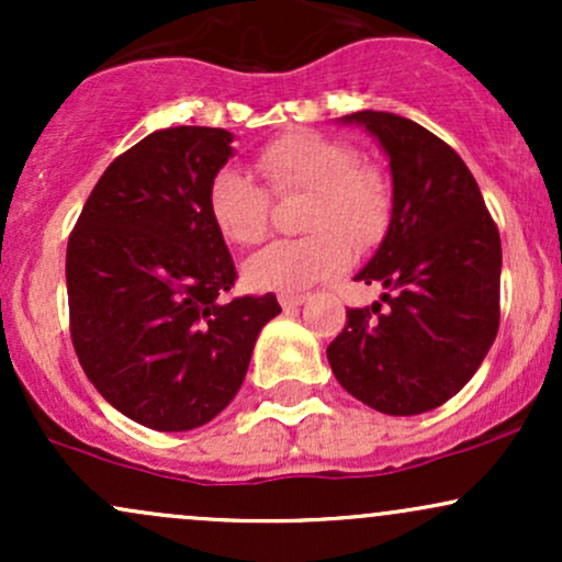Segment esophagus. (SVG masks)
Returning <instances> with one entry per match:
<instances>
[{
  "label": "esophagus",
  "mask_w": 562,
  "mask_h": 562,
  "mask_svg": "<svg viewBox=\"0 0 562 562\" xmlns=\"http://www.w3.org/2000/svg\"><path fill=\"white\" fill-rule=\"evenodd\" d=\"M306 299H308L306 293H280L282 308H299L301 303H306Z\"/></svg>",
  "instance_id": "1"
}]
</instances>
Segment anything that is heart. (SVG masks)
<instances>
[{
  "mask_svg": "<svg viewBox=\"0 0 562 562\" xmlns=\"http://www.w3.org/2000/svg\"><path fill=\"white\" fill-rule=\"evenodd\" d=\"M274 192L308 190L303 229L295 240H277L243 263V277L256 290H301L344 272L351 243L372 245L391 218V192L375 169L359 164L344 139L295 132L269 142L256 158ZM267 187L248 171L224 166L211 177L209 214L229 243L254 245L269 229Z\"/></svg>",
  "mask_w": 562,
  "mask_h": 562,
  "instance_id": "b5f03b06",
  "label": "heart"
}]
</instances>
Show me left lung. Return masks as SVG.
<instances>
[{
    "instance_id": "8db88e82",
    "label": "left lung",
    "mask_w": 562,
    "mask_h": 562,
    "mask_svg": "<svg viewBox=\"0 0 562 562\" xmlns=\"http://www.w3.org/2000/svg\"><path fill=\"white\" fill-rule=\"evenodd\" d=\"M389 156L393 203L383 243L353 280L385 293L348 308L327 346L333 375L383 415H420L475 375L499 330L502 243L465 160L396 113L359 111Z\"/></svg>"
}]
</instances>
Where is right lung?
<instances>
[{
    "mask_svg": "<svg viewBox=\"0 0 562 562\" xmlns=\"http://www.w3.org/2000/svg\"><path fill=\"white\" fill-rule=\"evenodd\" d=\"M232 134L169 126L108 166L68 240L76 357L108 404L153 430L214 420L240 391L272 293L224 299L237 272L209 214Z\"/></svg>",
    "mask_w": 562,
    "mask_h": 562,
    "instance_id": "1",
    "label": "right lung"
}]
</instances>
